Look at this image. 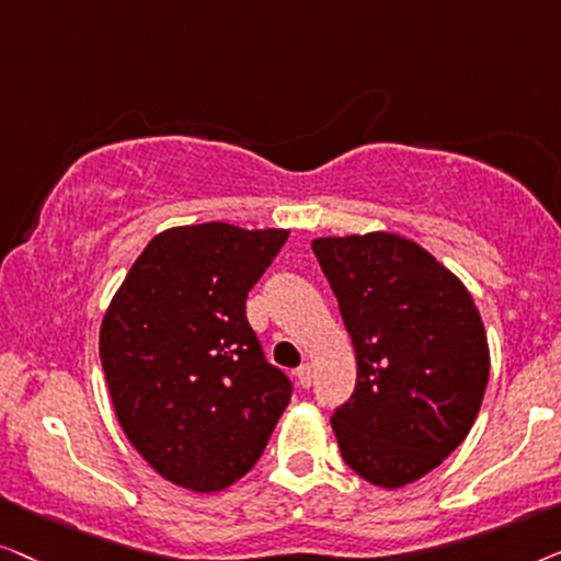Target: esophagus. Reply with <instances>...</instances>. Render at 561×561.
Returning <instances> with one entry per match:
<instances>
[{
    "label": "esophagus",
    "mask_w": 561,
    "mask_h": 561,
    "mask_svg": "<svg viewBox=\"0 0 561 561\" xmlns=\"http://www.w3.org/2000/svg\"><path fill=\"white\" fill-rule=\"evenodd\" d=\"M295 376H297V381H299V386H302V389H310V386H312V366H310V363H302V366L295 370Z\"/></svg>",
    "instance_id": "esophagus-1"
}]
</instances>
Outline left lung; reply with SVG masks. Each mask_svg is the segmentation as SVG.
<instances>
[{
    "instance_id": "1",
    "label": "left lung",
    "mask_w": 561,
    "mask_h": 561,
    "mask_svg": "<svg viewBox=\"0 0 561 561\" xmlns=\"http://www.w3.org/2000/svg\"><path fill=\"white\" fill-rule=\"evenodd\" d=\"M356 351V391L335 409L345 465L378 488L435 470L468 437L491 351L470 291L427 249L374 231L314 239Z\"/></svg>"
}]
</instances>
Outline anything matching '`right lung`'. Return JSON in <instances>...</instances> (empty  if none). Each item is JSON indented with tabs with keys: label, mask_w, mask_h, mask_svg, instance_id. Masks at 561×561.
<instances>
[{
	"label": "right lung",
	"mask_w": 561,
	"mask_h": 561,
	"mask_svg": "<svg viewBox=\"0 0 561 561\" xmlns=\"http://www.w3.org/2000/svg\"><path fill=\"white\" fill-rule=\"evenodd\" d=\"M287 236L220 220L168 228L101 322V366L126 439L187 491L247 476L289 404V378L266 363L247 320L249 289Z\"/></svg>",
	"instance_id": "1"
}]
</instances>
